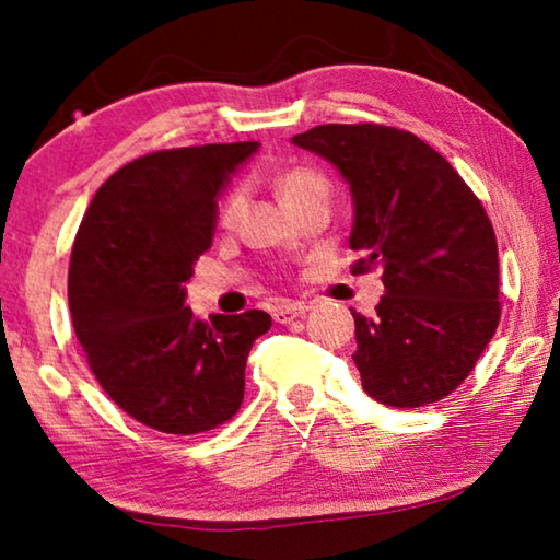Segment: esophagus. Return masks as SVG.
<instances>
[{"label": "esophagus", "mask_w": 560, "mask_h": 560, "mask_svg": "<svg viewBox=\"0 0 560 560\" xmlns=\"http://www.w3.org/2000/svg\"><path fill=\"white\" fill-rule=\"evenodd\" d=\"M311 311V306L308 303H283V306H277L273 308V320H277V324H291V320H296V318H303Z\"/></svg>", "instance_id": "1"}]
</instances>
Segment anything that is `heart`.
Instances as JSON below:
<instances>
[{
	"label": "heart",
	"instance_id": "b5f03b06",
	"mask_svg": "<svg viewBox=\"0 0 560 560\" xmlns=\"http://www.w3.org/2000/svg\"><path fill=\"white\" fill-rule=\"evenodd\" d=\"M277 189L283 205L293 212L303 202L314 200V197H324V200H328L330 185H328V177L316 167L289 165L277 175ZM242 197H244L242 187H234L224 195V200L220 202V210H217V224H220L222 230H232L234 226L236 214H240V207H242Z\"/></svg>",
	"mask_w": 560,
	"mask_h": 560
}]
</instances>
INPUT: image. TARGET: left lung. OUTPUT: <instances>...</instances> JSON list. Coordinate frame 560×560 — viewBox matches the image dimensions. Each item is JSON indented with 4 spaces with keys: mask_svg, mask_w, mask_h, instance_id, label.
<instances>
[{
    "mask_svg": "<svg viewBox=\"0 0 560 560\" xmlns=\"http://www.w3.org/2000/svg\"><path fill=\"white\" fill-rule=\"evenodd\" d=\"M293 143L330 160L350 185V271L381 269L385 296L355 318L363 390L422 407L457 390L501 318L497 234L457 170L412 132L328 122Z\"/></svg>",
    "mask_w": 560,
    "mask_h": 560,
    "instance_id": "left-lung-1",
    "label": "left lung"
}]
</instances>
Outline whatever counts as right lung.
<instances>
[{
    "mask_svg": "<svg viewBox=\"0 0 560 560\" xmlns=\"http://www.w3.org/2000/svg\"><path fill=\"white\" fill-rule=\"evenodd\" d=\"M257 148L246 140L132 160L101 185L75 234V338L106 395L145 428L197 434L242 407L246 355L271 316L252 308L207 324L185 306V281L212 244L226 175Z\"/></svg>",
    "mask_w": 560,
    "mask_h": 560,
    "instance_id": "right-lung-1",
    "label": "right lung"
}]
</instances>
